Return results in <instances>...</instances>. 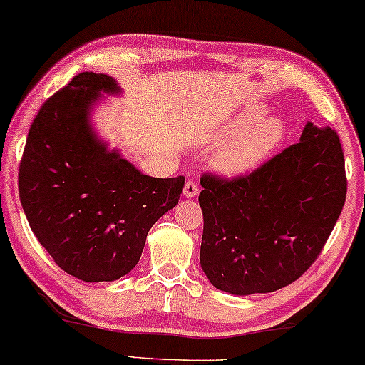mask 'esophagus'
Wrapping results in <instances>:
<instances>
[{"instance_id":"esophagus-1","label":"esophagus","mask_w":365,"mask_h":365,"mask_svg":"<svg viewBox=\"0 0 365 365\" xmlns=\"http://www.w3.org/2000/svg\"><path fill=\"white\" fill-rule=\"evenodd\" d=\"M182 194H184V197H187V199H192V197H195V195L199 194V187H197V184H195L194 181H187V182H186V186H184Z\"/></svg>"}]
</instances>
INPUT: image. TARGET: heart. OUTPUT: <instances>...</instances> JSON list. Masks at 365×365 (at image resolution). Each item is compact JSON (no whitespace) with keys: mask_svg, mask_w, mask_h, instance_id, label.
Instances as JSON below:
<instances>
[{"mask_svg":"<svg viewBox=\"0 0 365 365\" xmlns=\"http://www.w3.org/2000/svg\"><path fill=\"white\" fill-rule=\"evenodd\" d=\"M264 106L246 108L228 117L207 137V142H228L212 156V168L222 176L240 178L253 173L276 153L287 135L285 122L265 117Z\"/></svg>","mask_w":365,"mask_h":365,"instance_id":"heart-1","label":"heart"}]
</instances>
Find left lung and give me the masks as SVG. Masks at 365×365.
I'll return each mask as SVG.
<instances>
[{
	"mask_svg": "<svg viewBox=\"0 0 365 365\" xmlns=\"http://www.w3.org/2000/svg\"><path fill=\"white\" fill-rule=\"evenodd\" d=\"M200 266L233 295L274 292L310 267L346 200L344 155L331 127L307 122L290 145L246 176L200 178Z\"/></svg>",
	"mask_w": 365,
	"mask_h": 365,
	"instance_id": "obj_1",
	"label": "left lung"
}]
</instances>
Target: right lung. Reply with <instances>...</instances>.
<instances>
[{
  "mask_svg": "<svg viewBox=\"0 0 365 365\" xmlns=\"http://www.w3.org/2000/svg\"><path fill=\"white\" fill-rule=\"evenodd\" d=\"M119 94L109 75L85 71L34 119L19 166L31 230L53 261L85 282H110L137 266L150 228L178 204L184 176L142 175L91 125L93 104Z\"/></svg>",
  "mask_w": 365,
  "mask_h": 365,
  "instance_id": "obj_1",
  "label": "right lung"
}]
</instances>
